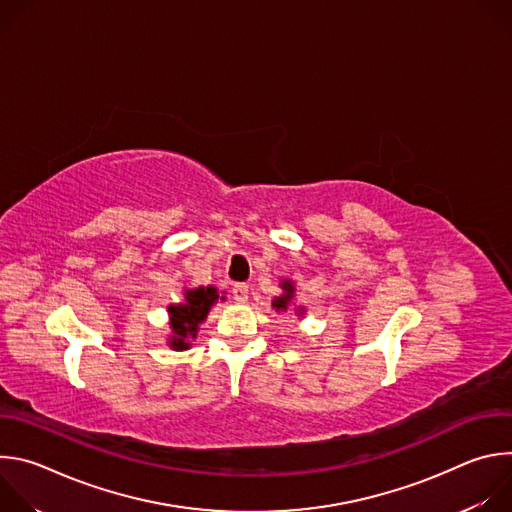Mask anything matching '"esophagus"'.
Instances as JSON below:
<instances>
[{
    "instance_id": "34e87169",
    "label": "esophagus",
    "mask_w": 512,
    "mask_h": 512,
    "mask_svg": "<svg viewBox=\"0 0 512 512\" xmlns=\"http://www.w3.org/2000/svg\"><path fill=\"white\" fill-rule=\"evenodd\" d=\"M233 298H235V302H247V298H249V287H247V283H235L233 285Z\"/></svg>"
}]
</instances>
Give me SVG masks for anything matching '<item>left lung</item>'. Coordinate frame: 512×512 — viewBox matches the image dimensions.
Instances as JSON below:
<instances>
[{"mask_svg":"<svg viewBox=\"0 0 512 512\" xmlns=\"http://www.w3.org/2000/svg\"><path fill=\"white\" fill-rule=\"evenodd\" d=\"M279 289H281V294L271 300V308L275 312H287L291 306H294V300H296V283L291 281V279H281L279 281ZM296 314H298V318H304L306 316V308L304 306H296Z\"/></svg>","mask_w":512,"mask_h":512,"instance_id":"8db88e82","label":"left lung"}]
</instances>
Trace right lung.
I'll return each instance as SVG.
<instances>
[{"instance_id":"add662e5","label":"right lung","mask_w":512,"mask_h":512,"mask_svg":"<svg viewBox=\"0 0 512 512\" xmlns=\"http://www.w3.org/2000/svg\"><path fill=\"white\" fill-rule=\"evenodd\" d=\"M218 300L225 302V296H218L214 285L184 287V300L168 306V346L172 350H188Z\"/></svg>"}]
</instances>
